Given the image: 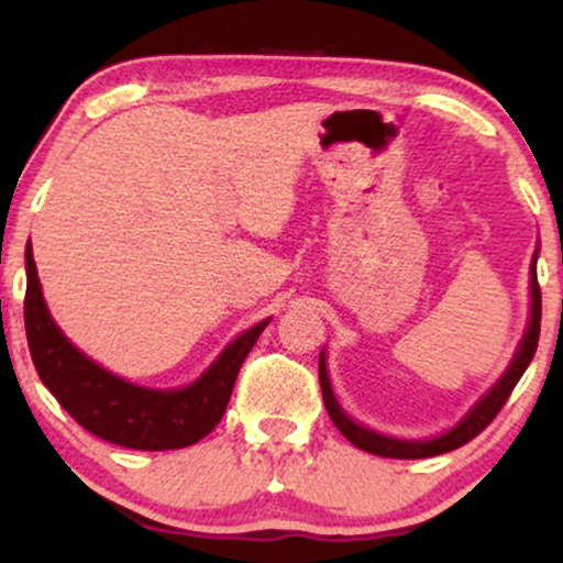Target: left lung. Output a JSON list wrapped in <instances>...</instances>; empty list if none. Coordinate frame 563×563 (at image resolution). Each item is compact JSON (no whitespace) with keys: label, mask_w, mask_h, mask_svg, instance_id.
Instances as JSON below:
<instances>
[{"label":"left lung","mask_w":563,"mask_h":563,"mask_svg":"<svg viewBox=\"0 0 563 563\" xmlns=\"http://www.w3.org/2000/svg\"><path fill=\"white\" fill-rule=\"evenodd\" d=\"M532 277H529V290H532V312H529V325L525 331V339H521L519 349H516L514 360H510L508 371L503 373L500 380L489 389L484 397L468 410V416L463 418L455 429L444 431L434 439H397V437H386L378 434V431L365 429V426L354 423L352 418L341 410L339 399L331 389V378H328V367H325V354L320 352V389H322V402H325L328 416L335 423V429L344 434L354 448L371 452V455H380V457H399V461H418V457H434L442 455V452L457 450L463 444L471 442L476 434H482L497 412L503 410L506 399L514 391V386L519 384V378L525 376L527 365L532 363L534 349H538L540 341V318H542V299H540V286H538V251L532 256Z\"/></svg>","instance_id":"left-lung-1"}]
</instances>
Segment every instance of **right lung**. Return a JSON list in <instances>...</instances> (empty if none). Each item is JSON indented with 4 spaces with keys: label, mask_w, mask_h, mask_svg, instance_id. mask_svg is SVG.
Returning <instances> with one entry per match:
<instances>
[{
    "label": "right lung",
    "mask_w": 563,
    "mask_h": 563,
    "mask_svg": "<svg viewBox=\"0 0 563 563\" xmlns=\"http://www.w3.org/2000/svg\"><path fill=\"white\" fill-rule=\"evenodd\" d=\"M25 335L38 378L89 434L132 450H179L222 421L238 371L269 320L238 335L196 384L145 389L100 367L63 335L42 296L31 243L25 245Z\"/></svg>",
    "instance_id": "right-lung-1"
}]
</instances>
